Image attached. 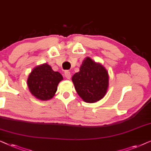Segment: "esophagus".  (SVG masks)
Segmentation results:
<instances>
[{
	"mask_svg": "<svg viewBox=\"0 0 151 151\" xmlns=\"http://www.w3.org/2000/svg\"><path fill=\"white\" fill-rule=\"evenodd\" d=\"M65 77H66V79H70V78H71V73H70V71H68V70H66L65 71Z\"/></svg>",
	"mask_w": 151,
	"mask_h": 151,
	"instance_id": "34e87169",
	"label": "esophagus"
}]
</instances>
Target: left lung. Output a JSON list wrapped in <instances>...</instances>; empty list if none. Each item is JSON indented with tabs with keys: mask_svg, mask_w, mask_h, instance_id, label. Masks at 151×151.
Wrapping results in <instances>:
<instances>
[{
	"mask_svg": "<svg viewBox=\"0 0 151 151\" xmlns=\"http://www.w3.org/2000/svg\"><path fill=\"white\" fill-rule=\"evenodd\" d=\"M72 81L80 97L87 103H94L106 95L109 86L107 70L101 63L86 57L79 72L72 76Z\"/></svg>",
	"mask_w": 151,
	"mask_h": 151,
	"instance_id": "obj_1",
	"label": "left lung"
}]
</instances>
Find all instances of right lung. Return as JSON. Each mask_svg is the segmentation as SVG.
I'll return each mask as SVG.
<instances>
[{"label":"right lung","instance_id":"right-lung-1","mask_svg":"<svg viewBox=\"0 0 151 151\" xmlns=\"http://www.w3.org/2000/svg\"><path fill=\"white\" fill-rule=\"evenodd\" d=\"M63 79L59 72H55L47 63L37 65L27 78V86L33 96L41 101L51 99L55 96L59 82Z\"/></svg>","mask_w":151,"mask_h":151}]
</instances>
